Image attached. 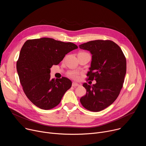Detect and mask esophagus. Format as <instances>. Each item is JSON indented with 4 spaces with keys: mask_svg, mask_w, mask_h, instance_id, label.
I'll list each match as a JSON object with an SVG mask.
<instances>
[{
    "mask_svg": "<svg viewBox=\"0 0 146 146\" xmlns=\"http://www.w3.org/2000/svg\"><path fill=\"white\" fill-rule=\"evenodd\" d=\"M80 85L78 84V83H77V82H73V83H72V86L73 87H78V86H79Z\"/></svg>",
    "mask_w": 146,
    "mask_h": 146,
    "instance_id": "obj_1",
    "label": "esophagus"
}]
</instances>
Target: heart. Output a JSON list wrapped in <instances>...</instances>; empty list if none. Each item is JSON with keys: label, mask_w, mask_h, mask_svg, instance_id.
Masks as SVG:
<instances>
[{"label": "heart", "mask_w": 146, "mask_h": 146, "mask_svg": "<svg viewBox=\"0 0 146 146\" xmlns=\"http://www.w3.org/2000/svg\"><path fill=\"white\" fill-rule=\"evenodd\" d=\"M69 76L72 77L73 78H74V79H77L78 78V75L77 73H75V72H71L69 73Z\"/></svg>", "instance_id": "heart-1"}]
</instances>
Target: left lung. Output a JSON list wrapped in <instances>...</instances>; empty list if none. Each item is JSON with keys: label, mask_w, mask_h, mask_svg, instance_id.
<instances>
[{"label": "left lung", "mask_w": 146, "mask_h": 146, "mask_svg": "<svg viewBox=\"0 0 146 146\" xmlns=\"http://www.w3.org/2000/svg\"><path fill=\"white\" fill-rule=\"evenodd\" d=\"M92 54L88 80H95L92 86L84 83L86 95L80 99L82 106L98 112L106 109L118 96L127 71V60L121 48L111 40H97L79 46Z\"/></svg>", "instance_id": "8db88e82"}]
</instances>
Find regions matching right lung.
Segmentation results:
<instances>
[{
	"label": "right lung",
	"instance_id": "1",
	"mask_svg": "<svg viewBox=\"0 0 146 146\" xmlns=\"http://www.w3.org/2000/svg\"><path fill=\"white\" fill-rule=\"evenodd\" d=\"M77 48L74 43L48 37L25 41L17 62V70L24 93L35 106L50 110L59 105L72 81L65 77L51 79L50 68Z\"/></svg>",
	"mask_w": 146,
	"mask_h": 146
}]
</instances>
